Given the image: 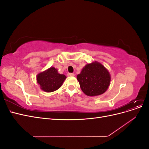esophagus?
Masks as SVG:
<instances>
[{
	"label": "esophagus",
	"mask_w": 149,
	"mask_h": 149,
	"mask_svg": "<svg viewBox=\"0 0 149 149\" xmlns=\"http://www.w3.org/2000/svg\"><path fill=\"white\" fill-rule=\"evenodd\" d=\"M68 76H74V73H68Z\"/></svg>",
	"instance_id": "1"
}]
</instances>
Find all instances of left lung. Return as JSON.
Here are the masks:
<instances>
[{"mask_svg": "<svg viewBox=\"0 0 149 149\" xmlns=\"http://www.w3.org/2000/svg\"><path fill=\"white\" fill-rule=\"evenodd\" d=\"M82 91L88 96H96L104 93L111 81L109 71L101 63L94 61L83 67L77 75Z\"/></svg>", "mask_w": 149, "mask_h": 149, "instance_id": "obj_1", "label": "left lung"}]
</instances>
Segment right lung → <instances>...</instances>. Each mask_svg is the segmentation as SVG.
<instances>
[{
    "label": "right lung",
    "mask_w": 149,
    "mask_h": 149,
    "mask_svg": "<svg viewBox=\"0 0 149 149\" xmlns=\"http://www.w3.org/2000/svg\"><path fill=\"white\" fill-rule=\"evenodd\" d=\"M66 78L65 74H60L57 69L52 66L37 74V82L43 91L52 93L59 89Z\"/></svg>",
    "instance_id": "1"
}]
</instances>
